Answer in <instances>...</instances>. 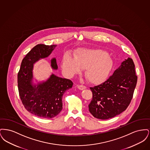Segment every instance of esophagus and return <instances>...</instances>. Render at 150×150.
<instances>
[{"mask_svg": "<svg viewBox=\"0 0 150 150\" xmlns=\"http://www.w3.org/2000/svg\"><path fill=\"white\" fill-rule=\"evenodd\" d=\"M78 88L79 90H84L86 89V86H78Z\"/></svg>", "mask_w": 150, "mask_h": 150, "instance_id": "esophagus-1", "label": "esophagus"}]
</instances>
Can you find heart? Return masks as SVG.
<instances>
[{
	"label": "heart",
	"mask_w": 150,
	"mask_h": 150,
	"mask_svg": "<svg viewBox=\"0 0 150 150\" xmlns=\"http://www.w3.org/2000/svg\"><path fill=\"white\" fill-rule=\"evenodd\" d=\"M62 69L64 75L72 77L85 69V76L91 83L97 84L107 79L113 67V60L106 51L98 49H80L74 55L64 56Z\"/></svg>",
	"instance_id": "1"
}]
</instances>
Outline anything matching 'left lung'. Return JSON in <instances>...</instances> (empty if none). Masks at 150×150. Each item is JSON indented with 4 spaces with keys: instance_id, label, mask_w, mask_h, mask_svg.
I'll return each mask as SVG.
<instances>
[{
    "instance_id": "obj_1",
    "label": "left lung",
    "mask_w": 150,
    "mask_h": 150,
    "mask_svg": "<svg viewBox=\"0 0 150 150\" xmlns=\"http://www.w3.org/2000/svg\"><path fill=\"white\" fill-rule=\"evenodd\" d=\"M137 81L135 65L133 59L128 58L105 82L90 88L93 97L88 106L89 112L102 120L121 114L130 103Z\"/></svg>"
}]
</instances>
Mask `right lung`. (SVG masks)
Here are the masks:
<instances>
[{"label":"right lung","mask_w":150,"mask_h":150,"mask_svg":"<svg viewBox=\"0 0 150 150\" xmlns=\"http://www.w3.org/2000/svg\"><path fill=\"white\" fill-rule=\"evenodd\" d=\"M57 45L38 44L22 59L18 73V88L25 108L36 116L51 119L62 110V96L71 88L73 83L53 74L46 81L33 82L34 65L39 60L48 57ZM50 66L57 70L56 58L50 59Z\"/></svg>","instance_id":"obj_1"}]
</instances>
